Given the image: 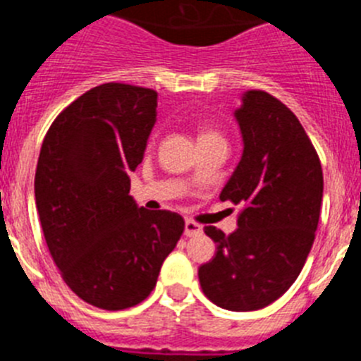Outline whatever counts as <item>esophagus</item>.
<instances>
[{
	"label": "esophagus",
	"instance_id": "obj_1",
	"mask_svg": "<svg viewBox=\"0 0 361 361\" xmlns=\"http://www.w3.org/2000/svg\"><path fill=\"white\" fill-rule=\"evenodd\" d=\"M201 232H203V226L197 225L196 221H192V219L185 221V235L194 237V235H200Z\"/></svg>",
	"mask_w": 361,
	"mask_h": 361
}]
</instances>
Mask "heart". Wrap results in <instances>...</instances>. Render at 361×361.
Listing matches in <instances>:
<instances>
[{"instance_id": "obj_1", "label": "heart", "mask_w": 361, "mask_h": 361, "mask_svg": "<svg viewBox=\"0 0 361 361\" xmlns=\"http://www.w3.org/2000/svg\"><path fill=\"white\" fill-rule=\"evenodd\" d=\"M204 135H212V133H204ZM204 135H201V136H204Z\"/></svg>"}]
</instances>
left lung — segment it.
<instances>
[{"instance_id": "8db88e82", "label": "left lung", "mask_w": 361, "mask_h": 361, "mask_svg": "<svg viewBox=\"0 0 361 361\" xmlns=\"http://www.w3.org/2000/svg\"><path fill=\"white\" fill-rule=\"evenodd\" d=\"M243 154L219 194L243 204L237 230L204 233L216 255L201 264L203 293L230 311L269 306L290 290L314 241L324 194L322 165L297 116L261 90L245 92L233 111Z\"/></svg>"}]
</instances>
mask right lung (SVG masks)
<instances>
[{"label": "right lung", "mask_w": 361, "mask_h": 361, "mask_svg": "<svg viewBox=\"0 0 361 361\" xmlns=\"http://www.w3.org/2000/svg\"><path fill=\"white\" fill-rule=\"evenodd\" d=\"M158 93L108 82L54 120L35 169V207L51 259L84 302L118 311L157 286L185 221L145 210L129 194L157 122Z\"/></svg>", "instance_id": "1"}]
</instances>
